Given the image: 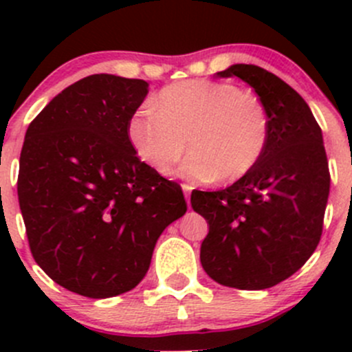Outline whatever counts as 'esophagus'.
<instances>
[{
	"mask_svg": "<svg viewBox=\"0 0 352 352\" xmlns=\"http://www.w3.org/2000/svg\"><path fill=\"white\" fill-rule=\"evenodd\" d=\"M182 190H184V192H186L187 204L190 206V190H192V187H190V186H187V184H184V186H182Z\"/></svg>",
	"mask_w": 352,
	"mask_h": 352,
	"instance_id": "34e87169",
	"label": "esophagus"
}]
</instances>
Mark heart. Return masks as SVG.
I'll use <instances>...</instances> for the list:
<instances>
[{"instance_id":"b5f03b06","label":"heart","mask_w":352,"mask_h":352,"mask_svg":"<svg viewBox=\"0 0 352 352\" xmlns=\"http://www.w3.org/2000/svg\"><path fill=\"white\" fill-rule=\"evenodd\" d=\"M271 120L264 102L236 85L184 80L163 88L127 122V138L143 162L162 170L192 153L173 175L190 182H226L247 175L264 153ZM188 143H185V140Z\"/></svg>"}]
</instances>
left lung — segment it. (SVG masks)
I'll use <instances>...</instances> for the list:
<instances>
[{
    "label": "left lung",
    "mask_w": 352,
    "mask_h": 352,
    "mask_svg": "<svg viewBox=\"0 0 352 352\" xmlns=\"http://www.w3.org/2000/svg\"><path fill=\"white\" fill-rule=\"evenodd\" d=\"M216 76L254 88L271 133L257 165L233 186L192 190V209L209 225L201 264L223 286L265 289L293 276L320 242L330 189L324 138L301 95L264 67L233 65Z\"/></svg>",
    "instance_id": "obj_1"
}]
</instances>
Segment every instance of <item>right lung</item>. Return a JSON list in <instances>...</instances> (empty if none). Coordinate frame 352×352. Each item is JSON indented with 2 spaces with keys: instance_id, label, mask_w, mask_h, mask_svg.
I'll use <instances>...</instances> for the list:
<instances>
[{
  "instance_id": "obj_1",
  "label": "right lung",
  "mask_w": 352,
  "mask_h": 352,
  "mask_svg": "<svg viewBox=\"0 0 352 352\" xmlns=\"http://www.w3.org/2000/svg\"><path fill=\"white\" fill-rule=\"evenodd\" d=\"M146 95L144 80L91 74L56 95L25 134L19 202L32 255L81 296L140 285L156 240L187 211L179 184L141 162L127 138Z\"/></svg>"
}]
</instances>
